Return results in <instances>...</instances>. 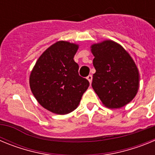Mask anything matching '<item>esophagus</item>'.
Listing matches in <instances>:
<instances>
[{
  "label": "esophagus",
  "instance_id": "34e87169",
  "mask_svg": "<svg viewBox=\"0 0 155 155\" xmlns=\"http://www.w3.org/2000/svg\"><path fill=\"white\" fill-rule=\"evenodd\" d=\"M87 79L88 80V81L90 82V84H91V81H92V75H91V74L88 75V76L87 77Z\"/></svg>",
  "mask_w": 155,
  "mask_h": 155
}]
</instances>
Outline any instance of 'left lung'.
<instances>
[{
    "instance_id": "left-lung-1",
    "label": "left lung",
    "mask_w": 155,
    "mask_h": 155,
    "mask_svg": "<svg viewBox=\"0 0 155 155\" xmlns=\"http://www.w3.org/2000/svg\"><path fill=\"white\" fill-rule=\"evenodd\" d=\"M94 58L93 89L105 106L119 109L136 96L139 89V71L132 57L117 42L105 40L93 44Z\"/></svg>"
}]
</instances>
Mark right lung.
Returning <instances> with one entry per match:
<instances>
[{
	"label": "right lung",
	"mask_w": 155,
	"mask_h": 155,
	"mask_svg": "<svg viewBox=\"0 0 155 155\" xmlns=\"http://www.w3.org/2000/svg\"><path fill=\"white\" fill-rule=\"evenodd\" d=\"M78 45L59 41L42 53L29 78L31 91L42 107L65 115L77 109L89 86L74 61Z\"/></svg>",
	"instance_id": "1"
}]
</instances>
